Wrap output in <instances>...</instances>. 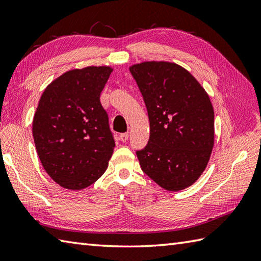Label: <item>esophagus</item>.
<instances>
[{
    "label": "esophagus",
    "instance_id": "34e87169",
    "mask_svg": "<svg viewBox=\"0 0 261 261\" xmlns=\"http://www.w3.org/2000/svg\"><path fill=\"white\" fill-rule=\"evenodd\" d=\"M127 138H129V134H121L120 135V140L122 142H125L127 140Z\"/></svg>",
    "mask_w": 261,
    "mask_h": 261
}]
</instances>
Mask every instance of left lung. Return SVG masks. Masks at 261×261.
Wrapping results in <instances>:
<instances>
[{
    "instance_id": "1",
    "label": "left lung",
    "mask_w": 261,
    "mask_h": 261,
    "mask_svg": "<svg viewBox=\"0 0 261 261\" xmlns=\"http://www.w3.org/2000/svg\"><path fill=\"white\" fill-rule=\"evenodd\" d=\"M149 116L150 137L137 151L143 173L167 191L194 184L214 145V111L207 93L181 66L145 62L130 67Z\"/></svg>"
}]
</instances>
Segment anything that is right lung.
Wrapping results in <instances>:
<instances>
[{"mask_svg":"<svg viewBox=\"0 0 261 261\" xmlns=\"http://www.w3.org/2000/svg\"><path fill=\"white\" fill-rule=\"evenodd\" d=\"M109 66L71 69L49 84L33 116L32 135L42 167L64 188L95 182L109 166L115 142L99 95Z\"/></svg>","mask_w":261,"mask_h":261,"instance_id":"add662e5","label":"right lung"}]
</instances>
